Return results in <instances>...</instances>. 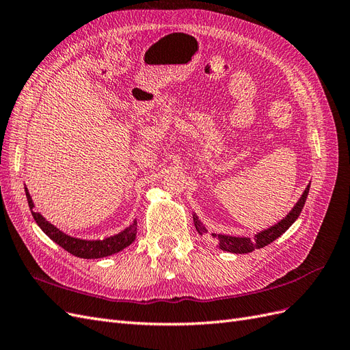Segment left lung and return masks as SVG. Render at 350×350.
Listing matches in <instances>:
<instances>
[{
	"instance_id": "1",
	"label": "left lung",
	"mask_w": 350,
	"mask_h": 350,
	"mask_svg": "<svg viewBox=\"0 0 350 350\" xmlns=\"http://www.w3.org/2000/svg\"><path fill=\"white\" fill-rule=\"evenodd\" d=\"M310 193V185L305 188L304 194L301 196V198L298 200V203L293 206V208L289 211L288 216L283 217L279 224L273 225L269 229H264L258 234L254 237V238H239V237H229V235H221V234H211V237L217 239V245L220 250L228 251V252H235V254H248L254 250H258L269 245L270 242H273L274 239H278L282 234H284L286 230H288L293 221L299 217L301 211L304 208V204L306 201V197H308ZM194 219V225L196 229L200 235H206L207 234V229L206 226L201 224L198 220V217L196 215H193Z\"/></svg>"
}]
</instances>
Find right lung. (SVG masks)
<instances>
[{
  "instance_id": "add662e5",
  "label": "right lung",
  "mask_w": 350,
  "mask_h": 350,
  "mask_svg": "<svg viewBox=\"0 0 350 350\" xmlns=\"http://www.w3.org/2000/svg\"><path fill=\"white\" fill-rule=\"evenodd\" d=\"M26 191V197H27V203L29 207L31 210V216L36 220L38 226L45 232V234L54 241L55 243H58L59 247L64 248L66 251H68L70 254L80 258H103L112 256V254H116L122 251L124 248H126L129 245L134 242L135 235H137V220H134L133 224L125 228L120 234H116L113 237L105 238V239H96V241H88V239H79V238H72L64 232L59 230L58 228H55L52 224L42 216L40 213H36L33 211V200H31L27 188H25Z\"/></svg>"
}]
</instances>
